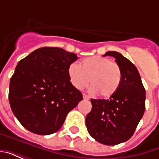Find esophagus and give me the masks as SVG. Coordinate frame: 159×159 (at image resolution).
I'll return each mask as SVG.
<instances>
[{
    "label": "esophagus",
    "mask_w": 159,
    "mask_h": 159,
    "mask_svg": "<svg viewBox=\"0 0 159 159\" xmlns=\"http://www.w3.org/2000/svg\"><path fill=\"white\" fill-rule=\"evenodd\" d=\"M83 99H84V100H89V96H88V95H87V94H85V93H83Z\"/></svg>",
    "instance_id": "esophagus-1"
}]
</instances>
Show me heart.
<instances>
[{
	"mask_svg": "<svg viewBox=\"0 0 159 159\" xmlns=\"http://www.w3.org/2000/svg\"><path fill=\"white\" fill-rule=\"evenodd\" d=\"M68 76L73 86L82 89L89 82V92L110 97L117 92L122 80V70L116 62L102 56L94 55L84 59L81 65L70 64Z\"/></svg>",
	"mask_w": 159,
	"mask_h": 159,
	"instance_id": "1",
	"label": "heart"
}]
</instances>
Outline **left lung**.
Here are the masks:
<instances>
[{"instance_id": "obj_1", "label": "left lung", "mask_w": 159, "mask_h": 159, "mask_svg": "<svg viewBox=\"0 0 159 159\" xmlns=\"http://www.w3.org/2000/svg\"><path fill=\"white\" fill-rule=\"evenodd\" d=\"M122 70V80L108 100L91 99L92 110L86 117L88 131L94 140L114 146L129 140L146 108V91L138 70L120 52L109 51Z\"/></svg>"}]
</instances>
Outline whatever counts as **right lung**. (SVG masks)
I'll use <instances>...</instances> for the list:
<instances>
[{
    "mask_svg": "<svg viewBox=\"0 0 159 159\" xmlns=\"http://www.w3.org/2000/svg\"><path fill=\"white\" fill-rule=\"evenodd\" d=\"M77 59L74 52L45 47L18 63L10 79L9 103L26 129L42 135L55 133L83 100L68 76V67Z\"/></svg>",
    "mask_w": 159,
    "mask_h": 159,
    "instance_id": "1",
    "label": "right lung"
}]
</instances>
